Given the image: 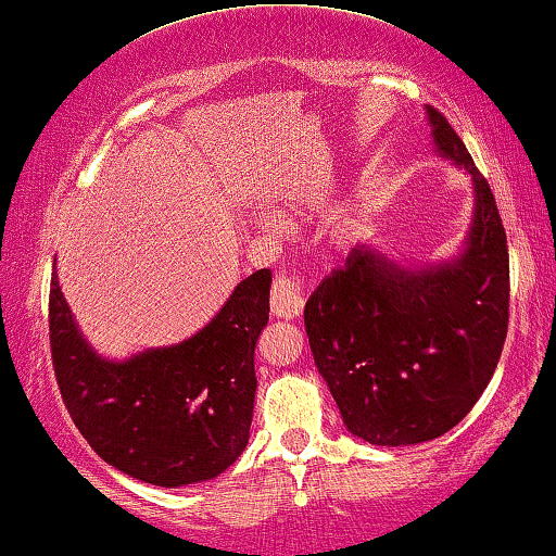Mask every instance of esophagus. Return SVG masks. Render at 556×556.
Instances as JSON below:
<instances>
[{"label":"esophagus","instance_id":"1","mask_svg":"<svg viewBox=\"0 0 556 556\" xmlns=\"http://www.w3.org/2000/svg\"><path fill=\"white\" fill-rule=\"evenodd\" d=\"M303 305H305V293H303L301 280L280 273L276 283H273V293H270L273 316L286 318V320L298 318L303 313Z\"/></svg>","mask_w":556,"mask_h":556}]
</instances>
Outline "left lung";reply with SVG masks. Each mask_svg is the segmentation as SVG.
I'll list each match as a JSON object with an SVG mask.
<instances>
[{
    "instance_id": "1",
    "label": "left lung",
    "mask_w": 556,
    "mask_h": 556,
    "mask_svg": "<svg viewBox=\"0 0 556 556\" xmlns=\"http://www.w3.org/2000/svg\"><path fill=\"white\" fill-rule=\"evenodd\" d=\"M426 119L433 152L473 188L462 251L408 265L358 243L303 311L345 429L374 446H414L454 429L492 381L509 324V253L492 188L446 117L426 104Z\"/></svg>"
}]
</instances>
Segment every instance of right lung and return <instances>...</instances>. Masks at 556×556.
<instances>
[{
	"label": "right lung",
	"mask_w": 556,
	"mask_h": 556,
	"mask_svg": "<svg viewBox=\"0 0 556 556\" xmlns=\"http://www.w3.org/2000/svg\"><path fill=\"white\" fill-rule=\"evenodd\" d=\"M270 270L232 288L223 308L180 343L108 358L50 291V345L62 401L100 458L144 484L211 481L243 454L255 401V341L268 324Z\"/></svg>",
	"instance_id": "add662e5"
}]
</instances>
